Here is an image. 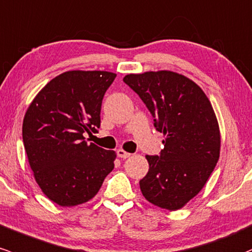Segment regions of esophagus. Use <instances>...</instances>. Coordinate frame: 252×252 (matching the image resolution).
<instances>
[{
    "label": "esophagus",
    "mask_w": 252,
    "mask_h": 252,
    "mask_svg": "<svg viewBox=\"0 0 252 252\" xmlns=\"http://www.w3.org/2000/svg\"><path fill=\"white\" fill-rule=\"evenodd\" d=\"M117 156H118V158H122V159H126V158L130 157L131 154L128 153V152L124 151V149H118V151H117Z\"/></svg>",
    "instance_id": "esophagus-1"
}]
</instances>
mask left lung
<instances>
[{
	"instance_id": "left-lung-1",
	"label": "left lung",
	"mask_w": 252,
	"mask_h": 252,
	"mask_svg": "<svg viewBox=\"0 0 252 252\" xmlns=\"http://www.w3.org/2000/svg\"><path fill=\"white\" fill-rule=\"evenodd\" d=\"M123 81L165 136L160 156H146L149 170L141 192L154 206L181 209L202 190L219 160L220 130L211 101L200 86L175 71L129 74Z\"/></svg>"
}]
</instances>
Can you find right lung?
<instances>
[{"label": "right lung", "mask_w": 252, "mask_h": 252, "mask_svg": "<svg viewBox=\"0 0 252 252\" xmlns=\"http://www.w3.org/2000/svg\"><path fill=\"white\" fill-rule=\"evenodd\" d=\"M115 77L110 71H65L41 88L25 113L23 140L33 176L61 207L94 197L115 167V152L85 140L100 126L101 103Z\"/></svg>", "instance_id": "add662e5"}]
</instances>
